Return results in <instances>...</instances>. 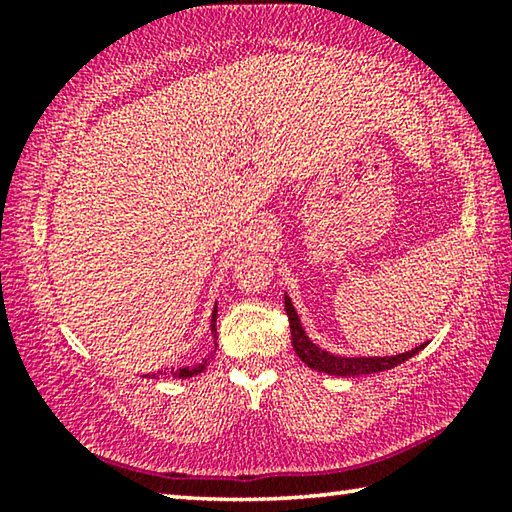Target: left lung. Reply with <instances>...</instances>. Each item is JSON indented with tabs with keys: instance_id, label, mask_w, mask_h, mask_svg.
<instances>
[{
	"instance_id": "obj_1",
	"label": "left lung",
	"mask_w": 512,
	"mask_h": 512,
	"mask_svg": "<svg viewBox=\"0 0 512 512\" xmlns=\"http://www.w3.org/2000/svg\"><path fill=\"white\" fill-rule=\"evenodd\" d=\"M284 309H287V316H289L293 350H296L300 361H305L311 370L327 372V375L359 377V375H372V372H381V370H391L395 366H400V363H404L406 359H411L413 354H418L424 345H427L422 343L418 348L402 354H393V357H341V354L320 350L318 345L309 339L305 329H302L300 318L296 314V309H293L291 298L287 293H284Z\"/></svg>"
}]
</instances>
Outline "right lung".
Instances as JSON below:
<instances>
[{
	"label": "right lung",
	"mask_w": 512,
	"mask_h": 512,
	"mask_svg": "<svg viewBox=\"0 0 512 512\" xmlns=\"http://www.w3.org/2000/svg\"><path fill=\"white\" fill-rule=\"evenodd\" d=\"M210 327H212V336L216 339V305H214V311H212V323H210ZM214 350H216V345H214ZM214 357V354H212ZM212 357H207V359H203L201 363H196V366H183V368H176V370H171V375L173 377H178V379H187V377H194V375H198V372H203L205 370V366L207 363H210V359ZM158 375H162V372H158ZM149 377V375H146ZM155 377V375H153Z\"/></svg>",
	"instance_id": "obj_1"
}]
</instances>
